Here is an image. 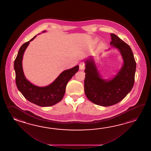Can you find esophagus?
<instances>
[{
    "label": "esophagus",
    "mask_w": 151,
    "mask_h": 151,
    "mask_svg": "<svg viewBox=\"0 0 151 151\" xmlns=\"http://www.w3.org/2000/svg\"><path fill=\"white\" fill-rule=\"evenodd\" d=\"M79 68L80 70H83L85 68V64L83 62H81L79 64Z\"/></svg>",
    "instance_id": "1"
}]
</instances>
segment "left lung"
Wrapping results in <instances>:
<instances>
[{
    "instance_id": "obj_1",
    "label": "left lung",
    "mask_w": 151,
    "mask_h": 151,
    "mask_svg": "<svg viewBox=\"0 0 151 151\" xmlns=\"http://www.w3.org/2000/svg\"><path fill=\"white\" fill-rule=\"evenodd\" d=\"M110 35L111 47L119 51L123 60L116 75L105 79L100 73L93 57L85 60V93L92 103L100 106H112L122 101L130 92L134 83L136 63L131 48L117 35Z\"/></svg>"
}]
</instances>
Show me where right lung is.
<instances>
[{"label": "right lung", "instance_id": "add662e5", "mask_svg": "<svg viewBox=\"0 0 151 151\" xmlns=\"http://www.w3.org/2000/svg\"><path fill=\"white\" fill-rule=\"evenodd\" d=\"M45 32L46 31H44L42 33ZM36 37L37 35L29 42L24 43L19 50L14 62L16 83L18 90L29 101L42 107L53 106L60 102L63 98L67 83L78 71L79 66L77 65L62 72L54 81L46 86H38L31 83L24 75L22 61L26 49L29 42Z\"/></svg>", "mask_w": 151, "mask_h": 151}]
</instances>
